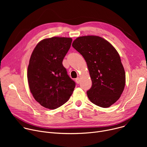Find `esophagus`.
<instances>
[{
  "label": "esophagus",
  "mask_w": 147,
  "mask_h": 147,
  "mask_svg": "<svg viewBox=\"0 0 147 147\" xmlns=\"http://www.w3.org/2000/svg\"><path fill=\"white\" fill-rule=\"evenodd\" d=\"M80 78H79V77L76 78V82L77 84H79V83H80Z\"/></svg>",
  "instance_id": "esophagus-1"
}]
</instances>
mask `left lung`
<instances>
[{
  "mask_svg": "<svg viewBox=\"0 0 147 147\" xmlns=\"http://www.w3.org/2000/svg\"><path fill=\"white\" fill-rule=\"evenodd\" d=\"M72 46L87 62L92 80V86L87 92L89 99L98 107H111L120 97L125 82L118 52L108 41L98 36L78 37Z\"/></svg>",
  "mask_w": 147,
  "mask_h": 147,
  "instance_id": "obj_1",
  "label": "left lung"
}]
</instances>
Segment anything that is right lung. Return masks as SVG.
I'll return each instance as SVG.
<instances>
[{
	"label": "right lung",
	"instance_id": "right-lung-1",
	"mask_svg": "<svg viewBox=\"0 0 147 147\" xmlns=\"http://www.w3.org/2000/svg\"><path fill=\"white\" fill-rule=\"evenodd\" d=\"M71 42V38L44 39L31 54L27 70L30 90L34 99L46 108L55 109L63 105L76 87L62 64Z\"/></svg>",
	"mask_w": 147,
	"mask_h": 147
}]
</instances>
